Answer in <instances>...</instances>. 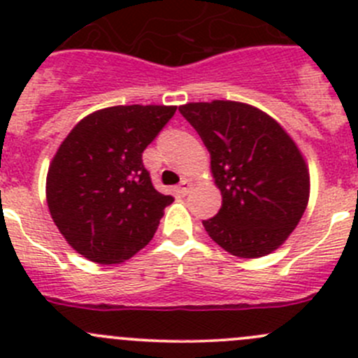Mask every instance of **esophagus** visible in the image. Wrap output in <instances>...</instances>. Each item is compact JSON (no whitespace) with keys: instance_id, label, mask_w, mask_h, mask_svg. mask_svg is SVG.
<instances>
[{"instance_id":"obj_1","label":"esophagus","mask_w":358,"mask_h":358,"mask_svg":"<svg viewBox=\"0 0 358 358\" xmlns=\"http://www.w3.org/2000/svg\"><path fill=\"white\" fill-rule=\"evenodd\" d=\"M190 190H192V183H190V180H187V178H183L182 182H180V185L176 187V192H178L180 196H187Z\"/></svg>"}]
</instances>
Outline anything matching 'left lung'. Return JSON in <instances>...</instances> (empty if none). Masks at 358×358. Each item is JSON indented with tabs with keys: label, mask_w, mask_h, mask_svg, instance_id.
Segmentation results:
<instances>
[{
	"label": "left lung",
	"mask_w": 358,
	"mask_h": 358,
	"mask_svg": "<svg viewBox=\"0 0 358 358\" xmlns=\"http://www.w3.org/2000/svg\"><path fill=\"white\" fill-rule=\"evenodd\" d=\"M180 114L211 156L222 208L204 220L208 236L230 255L258 258L277 249L308 202L305 159L265 112L230 100L187 103Z\"/></svg>",
	"instance_id": "left-lung-1"
}]
</instances>
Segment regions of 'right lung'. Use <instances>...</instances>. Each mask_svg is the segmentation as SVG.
<instances>
[{
    "label": "right lung",
    "mask_w": 358,
    "mask_h": 358,
    "mask_svg": "<svg viewBox=\"0 0 358 358\" xmlns=\"http://www.w3.org/2000/svg\"><path fill=\"white\" fill-rule=\"evenodd\" d=\"M176 107L117 106L86 115L57 150L46 178L50 213L79 255L102 265L145 248L173 197L157 192L142 154Z\"/></svg>",
    "instance_id": "obj_1"
}]
</instances>
